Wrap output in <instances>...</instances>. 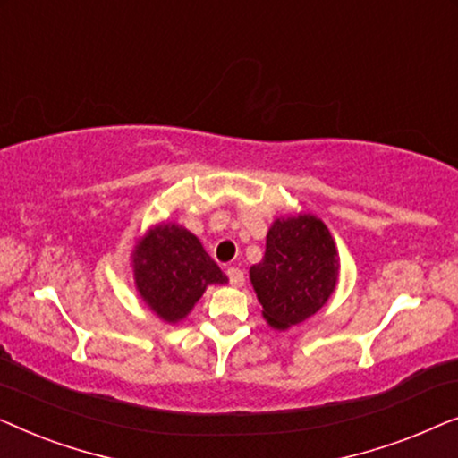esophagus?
I'll return each mask as SVG.
<instances>
[{
  "label": "esophagus",
  "mask_w": 458,
  "mask_h": 458,
  "mask_svg": "<svg viewBox=\"0 0 458 458\" xmlns=\"http://www.w3.org/2000/svg\"><path fill=\"white\" fill-rule=\"evenodd\" d=\"M227 277H229V284L233 287H242L243 285V273L240 271V268L231 267L227 268Z\"/></svg>",
  "instance_id": "obj_1"
}]
</instances>
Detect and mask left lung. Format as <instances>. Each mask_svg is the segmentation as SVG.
<instances>
[{
    "label": "left lung",
    "mask_w": 458,
    "mask_h": 458,
    "mask_svg": "<svg viewBox=\"0 0 458 458\" xmlns=\"http://www.w3.org/2000/svg\"><path fill=\"white\" fill-rule=\"evenodd\" d=\"M340 277L334 237L315 215L277 218L267 233L265 256L250 267L262 317L273 329H290L327 302Z\"/></svg>",
    "instance_id": "obj_1"
}]
</instances>
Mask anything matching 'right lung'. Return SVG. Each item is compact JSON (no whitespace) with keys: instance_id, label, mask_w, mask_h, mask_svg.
Wrapping results in <instances>:
<instances>
[{"instance_id":"add662e5","label":"right lung","mask_w":458,"mask_h":458,"mask_svg":"<svg viewBox=\"0 0 458 458\" xmlns=\"http://www.w3.org/2000/svg\"><path fill=\"white\" fill-rule=\"evenodd\" d=\"M131 265L141 300L166 323L183 321L208 285L227 284L202 242L177 223L149 229L137 242Z\"/></svg>"}]
</instances>
